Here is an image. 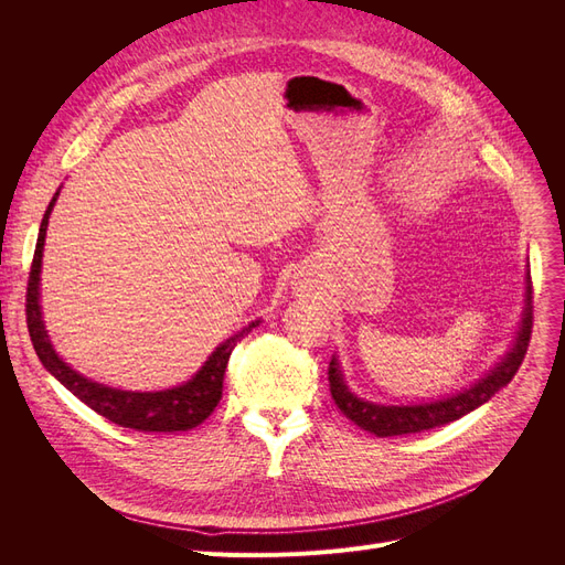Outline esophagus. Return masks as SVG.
<instances>
[{"label": "esophagus", "mask_w": 565, "mask_h": 565, "mask_svg": "<svg viewBox=\"0 0 565 565\" xmlns=\"http://www.w3.org/2000/svg\"><path fill=\"white\" fill-rule=\"evenodd\" d=\"M301 287H303V285H301ZM303 292H306V289H303Z\"/></svg>", "instance_id": "esophagus-1"}]
</instances>
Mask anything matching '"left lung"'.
Masks as SVG:
<instances>
[{"mask_svg": "<svg viewBox=\"0 0 565 565\" xmlns=\"http://www.w3.org/2000/svg\"><path fill=\"white\" fill-rule=\"evenodd\" d=\"M530 332H533V282H530V270L525 278V306L521 313V324L514 339V347L502 358V363L494 365L483 380H478L469 388L455 393L443 401L434 403H422V405H377L365 398H358L355 393L347 386L344 374L339 370L337 355H332L330 367H328V380H330V393L337 403V407L344 413L353 424L361 426V429L388 438V436H405V434H419L436 429V426L450 424L459 417L469 415L471 409L481 407L488 403L494 393L504 388L514 374L519 372L527 344H530Z\"/></svg>", "mask_w": 565, "mask_h": 565, "instance_id": "left-lung-1", "label": "left lung"}]
</instances>
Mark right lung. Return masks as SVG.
I'll return each mask as SVG.
<instances>
[{
	"instance_id": "add662e5",
	"label": "right lung",
	"mask_w": 565,
	"mask_h": 565,
	"mask_svg": "<svg viewBox=\"0 0 565 565\" xmlns=\"http://www.w3.org/2000/svg\"><path fill=\"white\" fill-rule=\"evenodd\" d=\"M58 193L54 200L49 202L44 212L40 235H38V247L35 256H32L30 266V278H28V295H25V316H28V332L32 339V347H35L42 365L54 374V377L77 396L84 405H89L94 413L100 417L110 419L113 424L125 426V429L134 431H188L195 429L198 424L207 419L214 407L221 401V391H224V374L228 358L241 339H245L252 328L259 324V320L249 322L237 334L228 337L224 344H218L216 351L207 358L193 380H188L181 386L164 388V391H122L113 388L106 384L92 382L82 377L71 365L63 363V358L54 351L49 341V334L44 330L42 309H40V270H42V252H44V237L49 226V214L54 210Z\"/></svg>"
}]
</instances>
